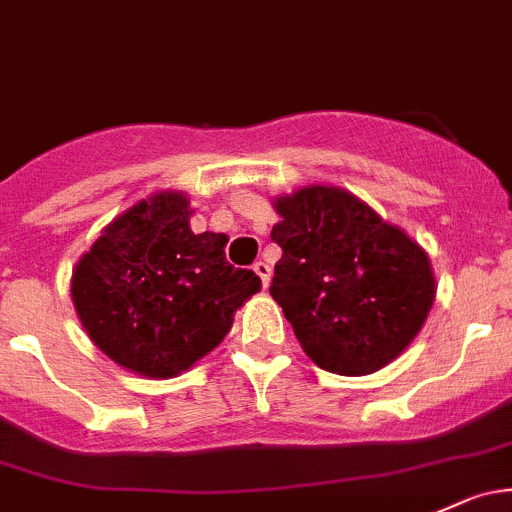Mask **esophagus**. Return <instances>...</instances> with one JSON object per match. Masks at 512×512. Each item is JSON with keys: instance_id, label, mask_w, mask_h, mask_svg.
Returning <instances> with one entry per match:
<instances>
[{"instance_id": "obj_1", "label": "esophagus", "mask_w": 512, "mask_h": 512, "mask_svg": "<svg viewBox=\"0 0 512 512\" xmlns=\"http://www.w3.org/2000/svg\"><path fill=\"white\" fill-rule=\"evenodd\" d=\"M252 270L257 272V277L262 279V284H265V287H270V279H272V267L267 265V262H255V267H252Z\"/></svg>"}]
</instances>
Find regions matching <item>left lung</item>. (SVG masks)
I'll list each match as a JSON object with an SVG mask.
<instances>
[{
    "mask_svg": "<svg viewBox=\"0 0 512 512\" xmlns=\"http://www.w3.org/2000/svg\"><path fill=\"white\" fill-rule=\"evenodd\" d=\"M274 208L282 260L270 294L306 355L338 375L392 363L434 304L427 252L341 188H299Z\"/></svg>",
    "mask_w": 512,
    "mask_h": 512,
    "instance_id": "obj_1",
    "label": "left lung"
}]
</instances>
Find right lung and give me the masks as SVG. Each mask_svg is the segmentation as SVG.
<instances>
[{"mask_svg": "<svg viewBox=\"0 0 512 512\" xmlns=\"http://www.w3.org/2000/svg\"><path fill=\"white\" fill-rule=\"evenodd\" d=\"M184 193H157L112 220L73 272V304L102 353L132 373L174 378L211 353L260 277L196 235Z\"/></svg>", "mask_w": 512, "mask_h": 512, "instance_id": "obj_1", "label": "right lung"}]
</instances>
